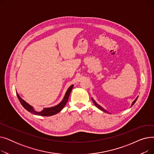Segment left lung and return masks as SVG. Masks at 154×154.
<instances>
[{
    "mask_svg": "<svg viewBox=\"0 0 154 154\" xmlns=\"http://www.w3.org/2000/svg\"><path fill=\"white\" fill-rule=\"evenodd\" d=\"M138 97H139V96H137V98H136V99H135V100L133 101V102L132 103V105H131V107L134 106V103H135V102L137 101V98H138ZM92 102H94V103L95 106L97 107L99 109H100V110H102V111H103V112H106V113H109V114H110V113H109V112H107V111L106 109H103L102 107H101V106H100V105H99L97 103V102H96L94 100V99L93 98H92Z\"/></svg>",
    "mask_w": 154,
    "mask_h": 154,
    "instance_id": "left-lung-1",
    "label": "left lung"
}]
</instances>
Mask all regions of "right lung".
Here are the masks:
<instances>
[{"label":"right lung","mask_w":154,"mask_h":154,"mask_svg":"<svg viewBox=\"0 0 154 154\" xmlns=\"http://www.w3.org/2000/svg\"><path fill=\"white\" fill-rule=\"evenodd\" d=\"M73 87H74V85H72L71 86H70L69 87L67 91L66 92V94H65V95L63 97L62 100L59 104H57L55 106L51 107H45L41 111L35 110L33 107L30 106V104H29L25 100H23L19 96V95L18 94L17 92H16V94H17V97H18L20 103L22 104V106L24 108H25L27 111L30 112L31 114H34V115H36V116H51L58 114L59 112H60L63 109L65 106L66 105L67 102H68L69 95L72 91Z\"/></svg>","instance_id":"obj_1"}]
</instances>
